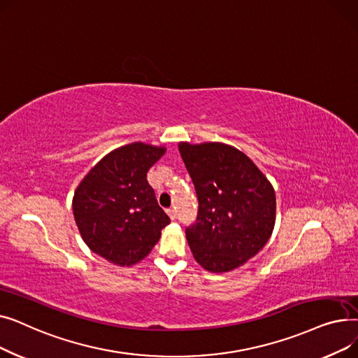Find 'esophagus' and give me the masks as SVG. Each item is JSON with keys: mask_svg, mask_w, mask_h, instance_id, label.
Masks as SVG:
<instances>
[{"mask_svg": "<svg viewBox=\"0 0 358 358\" xmlns=\"http://www.w3.org/2000/svg\"><path fill=\"white\" fill-rule=\"evenodd\" d=\"M166 213H168V216L171 217L173 220L177 217V212H176V209H168V210H166Z\"/></svg>", "mask_w": 358, "mask_h": 358, "instance_id": "esophagus-1", "label": "esophagus"}]
</instances>
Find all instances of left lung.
Listing matches in <instances>:
<instances>
[{"instance_id": "left-lung-1", "label": "left lung", "mask_w": 358, "mask_h": 358, "mask_svg": "<svg viewBox=\"0 0 358 358\" xmlns=\"http://www.w3.org/2000/svg\"><path fill=\"white\" fill-rule=\"evenodd\" d=\"M197 200L196 222L185 228L193 257L212 273H227L252 258L275 222L273 185L234 146L206 142L178 145Z\"/></svg>"}]
</instances>
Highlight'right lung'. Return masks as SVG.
<instances>
[{
	"mask_svg": "<svg viewBox=\"0 0 358 358\" xmlns=\"http://www.w3.org/2000/svg\"><path fill=\"white\" fill-rule=\"evenodd\" d=\"M162 146L129 143L107 154L73 194V217L88 248L117 266H134L171 222L159 208L146 174Z\"/></svg>",
	"mask_w": 358,
	"mask_h": 358,
	"instance_id": "obj_1",
	"label": "right lung"
}]
</instances>
